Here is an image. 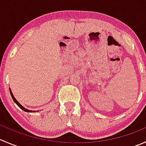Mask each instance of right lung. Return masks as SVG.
<instances>
[{"instance_id": "1", "label": "right lung", "mask_w": 146, "mask_h": 146, "mask_svg": "<svg viewBox=\"0 0 146 146\" xmlns=\"http://www.w3.org/2000/svg\"><path fill=\"white\" fill-rule=\"evenodd\" d=\"M10 95H11V97H12V98H13V100H14L16 104H17V106H18V107H20V109H22V110H23V111H26V112H36V111H32V110H27V109L25 108V107H23V105H21V104H20V103H19L18 102H17V100H16L15 98L14 95H13V92H12V91H11V90H10Z\"/></svg>"}]
</instances>
